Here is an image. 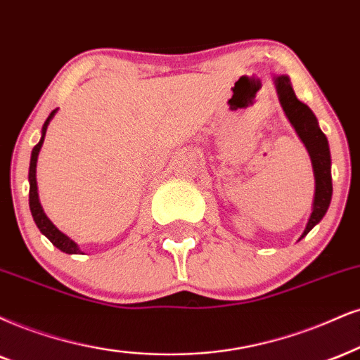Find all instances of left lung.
<instances>
[{
    "label": "left lung",
    "instance_id": "obj_1",
    "mask_svg": "<svg viewBox=\"0 0 360 360\" xmlns=\"http://www.w3.org/2000/svg\"><path fill=\"white\" fill-rule=\"evenodd\" d=\"M274 85L277 90L278 101L285 113V117L299 139L307 148L310 162H312L314 170V180H316V190H314V202H312V212L305 225V230L300 235L299 240L307 235L316 225L323 219L327 214V208L330 205L332 200V175H330V148L327 136L323 135L319 122L314 115L312 110L307 105L302 103L295 96L294 88H292L290 78L287 75H274Z\"/></svg>",
    "mask_w": 360,
    "mask_h": 360
}]
</instances>
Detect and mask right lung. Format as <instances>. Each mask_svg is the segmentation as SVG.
Segmentation results:
<instances>
[{
	"label": "right lung",
	"mask_w": 360,
	"mask_h": 360,
	"mask_svg": "<svg viewBox=\"0 0 360 360\" xmlns=\"http://www.w3.org/2000/svg\"><path fill=\"white\" fill-rule=\"evenodd\" d=\"M58 112L56 110H53L50 113V117L46 118V122H44V125L41 128V139H39L38 145L34 146L33 152H31V160H30V172H28V181H30V210H31V215H33V220L34 224H37V227L39 229V232H41L44 237L50 240L53 245L56 248H60L61 252H65V254H83L82 250H79L78 243L72 240V238L68 237V235L61 232V230H58L55 225H53V221L48 219L46 214H44L41 203H39V197H38V185H37V163H38V155H39V150H41L43 146V141H44V135H46V130H48V125H50V122L53 120Z\"/></svg>",
	"instance_id": "1"
}]
</instances>
